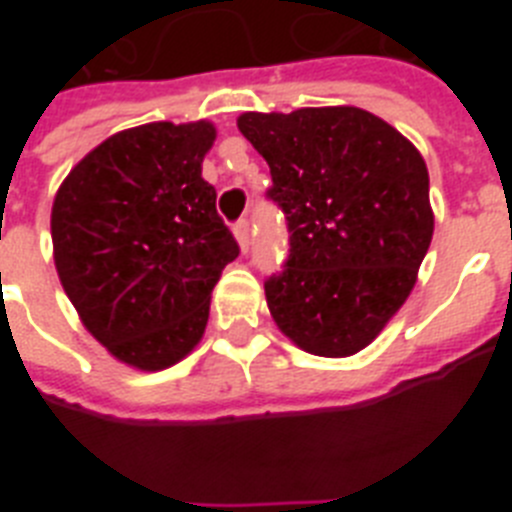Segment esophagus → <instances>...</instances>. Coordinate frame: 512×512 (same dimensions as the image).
<instances>
[{
  "mask_svg": "<svg viewBox=\"0 0 512 512\" xmlns=\"http://www.w3.org/2000/svg\"><path fill=\"white\" fill-rule=\"evenodd\" d=\"M233 233L238 246H241V251H248V246H251V223H248V217H241V220L233 225Z\"/></svg>",
  "mask_w": 512,
  "mask_h": 512,
  "instance_id": "obj_1",
  "label": "esophagus"
}]
</instances>
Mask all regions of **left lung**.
Masks as SVG:
<instances>
[{"label": "left lung", "mask_w": 512, "mask_h": 512, "mask_svg": "<svg viewBox=\"0 0 512 512\" xmlns=\"http://www.w3.org/2000/svg\"><path fill=\"white\" fill-rule=\"evenodd\" d=\"M238 130L266 158L289 256L264 282L271 318L307 354L351 356L413 292L433 238L418 148L359 107L243 112Z\"/></svg>", "instance_id": "8db88e82"}]
</instances>
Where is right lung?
I'll return each mask as SVG.
<instances>
[{
	"label": "right lung",
	"mask_w": 512,
	"mask_h": 512,
	"mask_svg": "<svg viewBox=\"0 0 512 512\" xmlns=\"http://www.w3.org/2000/svg\"><path fill=\"white\" fill-rule=\"evenodd\" d=\"M212 122H148L99 143L53 200V259L81 323L143 372L200 343L210 295L241 253L202 179Z\"/></svg>",
	"instance_id": "obj_1"
}]
</instances>
